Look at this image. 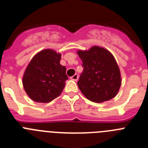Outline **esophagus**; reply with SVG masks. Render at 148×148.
<instances>
[{"instance_id": "obj_1", "label": "esophagus", "mask_w": 148, "mask_h": 148, "mask_svg": "<svg viewBox=\"0 0 148 148\" xmlns=\"http://www.w3.org/2000/svg\"><path fill=\"white\" fill-rule=\"evenodd\" d=\"M70 78H71L72 80H73V81H77L78 78V74H75V75H73Z\"/></svg>"}]
</instances>
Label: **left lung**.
I'll return each mask as SVG.
<instances>
[{"label": "left lung", "mask_w": 148, "mask_h": 148, "mask_svg": "<svg viewBox=\"0 0 148 148\" xmlns=\"http://www.w3.org/2000/svg\"><path fill=\"white\" fill-rule=\"evenodd\" d=\"M78 55L83 66L78 82L81 92L93 102H103L115 97L121 81L113 55L99 47H92L88 51L79 50Z\"/></svg>", "instance_id": "obj_1"}]
</instances>
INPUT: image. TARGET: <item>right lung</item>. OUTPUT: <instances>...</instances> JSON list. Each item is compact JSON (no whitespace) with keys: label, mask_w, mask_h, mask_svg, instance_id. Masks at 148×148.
Returning a JSON list of instances; mask_svg holds the SVG:
<instances>
[{"label":"right lung","mask_w":148,"mask_h":148,"mask_svg":"<svg viewBox=\"0 0 148 148\" xmlns=\"http://www.w3.org/2000/svg\"><path fill=\"white\" fill-rule=\"evenodd\" d=\"M60 60L61 54L53 49L40 51L31 60L23 77V88L30 99L47 103L60 95L68 79Z\"/></svg>","instance_id":"obj_1"}]
</instances>
